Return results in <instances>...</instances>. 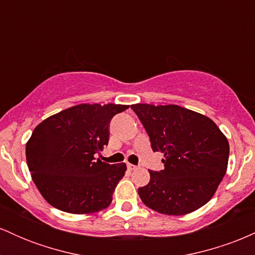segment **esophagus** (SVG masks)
<instances>
[{
  "mask_svg": "<svg viewBox=\"0 0 255 255\" xmlns=\"http://www.w3.org/2000/svg\"><path fill=\"white\" fill-rule=\"evenodd\" d=\"M127 168H128V170L133 171V170H135V169H137V166H136V165H134V164H130V163H128V164H127Z\"/></svg>",
  "mask_w": 255,
  "mask_h": 255,
  "instance_id": "34e87169",
  "label": "esophagus"
}]
</instances>
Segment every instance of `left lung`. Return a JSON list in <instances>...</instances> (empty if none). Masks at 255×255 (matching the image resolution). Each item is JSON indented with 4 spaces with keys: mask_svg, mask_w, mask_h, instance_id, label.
<instances>
[{
    "mask_svg": "<svg viewBox=\"0 0 255 255\" xmlns=\"http://www.w3.org/2000/svg\"><path fill=\"white\" fill-rule=\"evenodd\" d=\"M151 140L164 154V169L150 171V182L137 189L153 211L183 216L209 203L227 172L229 142L207 116L180 105H131Z\"/></svg>",
    "mask_w": 255,
    "mask_h": 255,
    "instance_id": "obj_1",
    "label": "left lung"
}]
</instances>
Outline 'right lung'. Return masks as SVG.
<instances>
[{"label": "right lung", "mask_w": 255, "mask_h": 255, "mask_svg": "<svg viewBox=\"0 0 255 255\" xmlns=\"http://www.w3.org/2000/svg\"><path fill=\"white\" fill-rule=\"evenodd\" d=\"M122 104H78L49 116L26 144L31 177L51 206L74 215L107 209L127 170L125 163L108 164L95 154L109 141V125Z\"/></svg>", "instance_id": "obj_1"}]
</instances>
